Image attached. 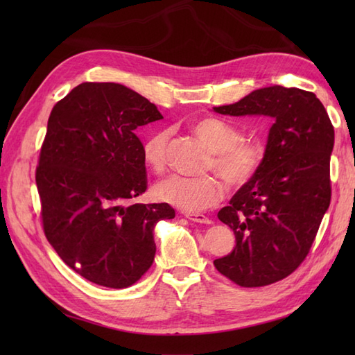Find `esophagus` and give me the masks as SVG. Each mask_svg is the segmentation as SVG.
Segmentation results:
<instances>
[{
	"label": "esophagus",
	"mask_w": 355,
	"mask_h": 355,
	"mask_svg": "<svg viewBox=\"0 0 355 355\" xmlns=\"http://www.w3.org/2000/svg\"><path fill=\"white\" fill-rule=\"evenodd\" d=\"M184 216L187 218V220H191L193 223H200V224H210V223H212L210 218H207L206 215H202V214H186Z\"/></svg>",
	"instance_id": "1"
}]
</instances>
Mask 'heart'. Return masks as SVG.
<instances>
[{"label":"heart","mask_w":355,"mask_h":355,"mask_svg":"<svg viewBox=\"0 0 355 355\" xmlns=\"http://www.w3.org/2000/svg\"><path fill=\"white\" fill-rule=\"evenodd\" d=\"M192 131L210 150L207 169H215L232 187H239L252 180L263 160L259 143L241 140L235 126L218 117H205L192 125ZM169 131L162 130L145 141L143 160L154 172H162L166 164V146ZM224 193L223 183L215 175L184 177L171 175L155 186L158 200L186 212H201L220 202Z\"/></svg>","instance_id":"1"}]
</instances>
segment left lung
I'll return each instance as SVG.
<instances>
[{"instance_id": "1", "label": "left lung", "mask_w": 355, "mask_h": 355, "mask_svg": "<svg viewBox=\"0 0 355 355\" xmlns=\"http://www.w3.org/2000/svg\"><path fill=\"white\" fill-rule=\"evenodd\" d=\"M214 111L273 119L259 171L218 212L236 245L214 261L241 286L270 285L305 259L329 207L334 128L314 93L281 85L254 89Z\"/></svg>"}]
</instances>
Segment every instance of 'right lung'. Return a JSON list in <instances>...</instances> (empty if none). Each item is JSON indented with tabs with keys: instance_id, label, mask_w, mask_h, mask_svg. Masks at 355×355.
<instances>
[{
	"instance_id": "obj_1",
	"label": "right lung",
	"mask_w": 355,
	"mask_h": 355,
	"mask_svg": "<svg viewBox=\"0 0 355 355\" xmlns=\"http://www.w3.org/2000/svg\"><path fill=\"white\" fill-rule=\"evenodd\" d=\"M163 119L146 97L114 82H84L51 110L36 169L49 243L82 277L126 288L153 266L154 229L168 202L131 205L146 191L137 128Z\"/></svg>"
}]
</instances>
